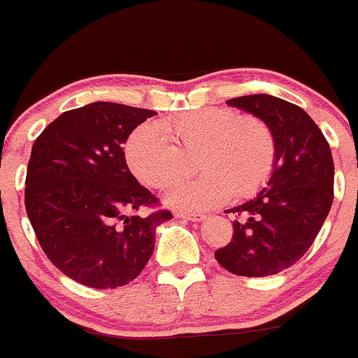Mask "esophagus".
<instances>
[{
  "label": "esophagus",
  "instance_id": "esophagus-1",
  "mask_svg": "<svg viewBox=\"0 0 358 358\" xmlns=\"http://www.w3.org/2000/svg\"><path fill=\"white\" fill-rule=\"evenodd\" d=\"M176 217H182V219H188V221H203L207 217V214H202V212H176Z\"/></svg>",
  "mask_w": 358,
  "mask_h": 358
}]
</instances>
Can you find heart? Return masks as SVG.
<instances>
[{"label":"heart","mask_w":358,"mask_h":358,"mask_svg":"<svg viewBox=\"0 0 358 358\" xmlns=\"http://www.w3.org/2000/svg\"><path fill=\"white\" fill-rule=\"evenodd\" d=\"M199 158L203 176L178 187L168 203L206 210L231 197L248 199L268 182L277 159V139L257 115L207 107L156 125H139L125 143V161L141 183L168 190L192 173Z\"/></svg>","instance_id":"b5f03b06"}]
</instances>
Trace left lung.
Returning a JSON list of instances; mask_svg holds the SVG:
<instances>
[{
  "mask_svg": "<svg viewBox=\"0 0 358 358\" xmlns=\"http://www.w3.org/2000/svg\"><path fill=\"white\" fill-rule=\"evenodd\" d=\"M227 105L260 117L277 139L268 183L236 214L233 239L214 253L227 272L266 277L304 257L333 203L335 164L321 129L297 105L272 95H246Z\"/></svg>",
  "mask_w": 358,
  "mask_h": 358,
  "instance_id": "8db88e82",
  "label": "left lung"
}]
</instances>
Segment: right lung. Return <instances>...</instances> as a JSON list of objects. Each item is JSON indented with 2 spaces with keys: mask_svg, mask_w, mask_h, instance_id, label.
<instances>
[{
  "mask_svg": "<svg viewBox=\"0 0 358 358\" xmlns=\"http://www.w3.org/2000/svg\"><path fill=\"white\" fill-rule=\"evenodd\" d=\"M155 110L95 101L68 110L35 139L25 209L52 265L92 289H117L143 272L166 209L127 168L124 143Z\"/></svg>",
  "mask_w": 358,
  "mask_h": 358,
  "instance_id": "add662e5",
  "label": "right lung"
}]
</instances>
